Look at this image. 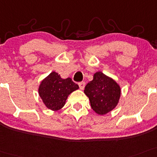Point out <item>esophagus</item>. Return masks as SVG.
I'll return each instance as SVG.
<instances>
[{"instance_id": "1", "label": "esophagus", "mask_w": 157, "mask_h": 157, "mask_svg": "<svg viewBox=\"0 0 157 157\" xmlns=\"http://www.w3.org/2000/svg\"><path fill=\"white\" fill-rule=\"evenodd\" d=\"M85 86H86V82H81L79 83V87H80V88L81 90H83Z\"/></svg>"}]
</instances>
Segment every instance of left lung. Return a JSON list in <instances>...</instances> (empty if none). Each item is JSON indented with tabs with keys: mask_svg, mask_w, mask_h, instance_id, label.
Wrapping results in <instances>:
<instances>
[{
	"mask_svg": "<svg viewBox=\"0 0 157 157\" xmlns=\"http://www.w3.org/2000/svg\"><path fill=\"white\" fill-rule=\"evenodd\" d=\"M84 93L89 99L94 112L104 116L118 105L121 89L112 77L97 71L94 75L93 80L86 85Z\"/></svg>",
	"mask_w": 157,
	"mask_h": 157,
	"instance_id": "8db88e82",
	"label": "left lung"
}]
</instances>
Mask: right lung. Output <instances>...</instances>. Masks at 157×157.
<instances>
[{
  "label": "right lung",
  "instance_id": "1",
  "mask_svg": "<svg viewBox=\"0 0 157 157\" xmlns=\"http://www.w3.org/2000/svg\"><path fill=\"white\" fill-rule=\"evenodd\" d=\"M78 88V85L70 77L63 79L59 74L52 71L41 80L38 91L45 106L51 110L57 111L65 105L69 94Z\"/></svg>",
  "mask_w": 157,
  "mask_h": 157
}]
</instances>
